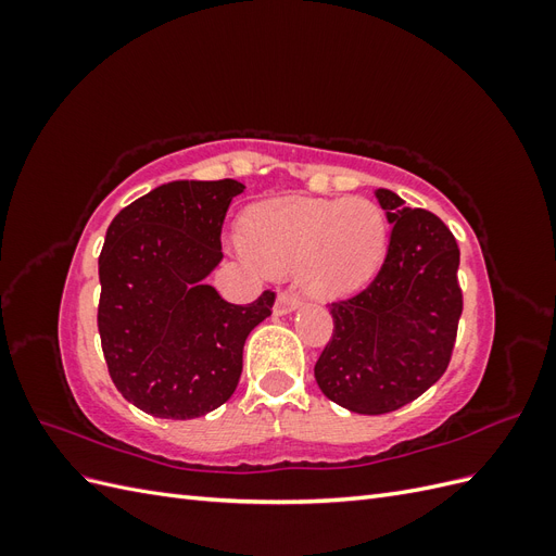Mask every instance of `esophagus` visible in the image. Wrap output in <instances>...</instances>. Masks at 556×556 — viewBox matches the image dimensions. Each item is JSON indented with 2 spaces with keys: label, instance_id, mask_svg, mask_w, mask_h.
<instances>
[{
  "label": "esophagus",
  "instance_id": "obj_1",
  "mask_svg": "<svg viewBox=\"0 0 556 556\" xmlns=\"http://www.w3.org/2000/svg\"><path fill=\"white\" fill-rule=\"evenodd\" d=\"M301 304V296L294 292V290H280L278 296H276V315H288L292 311H296Z\"/></svg>",
  "mask_w": 556,
  "mask_h": 556
}]
</instances>
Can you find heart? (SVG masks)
Returning a JSON list of instances; mask_svg holds the SVG:
<instances>
[{"label": "heart", "instance_id": "1", "mask_svg": "<svg viewBox=\"0 0 556 556\" xmlns=\"http://www.w3.org/2000/svg\"><path fill=\"white\" fill-rule=\"evenodd\" d=\"M250 257L266 271L299 268L313 294L362 290L384 257L387 220L371 199H274L252 206L241 225Z\"/></svg>", "mask_w": 556, "mask_h": 556}]
</instances>
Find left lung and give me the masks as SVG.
<instances>
[{"mask_svg":"<svg viewBox=\"0 0 556 556\" xmlns=\"http://www.w3.org/2000/svg\"><path fill=\"white\" fill-rule=\"evenodd\" d=\"M392 223L390 248L359 294L333 301V333L315 364L327 399L384 415L425 394L452 357L464 308L459 245L439 215L376 192Z\"/></svg>","mask_w":556,"mask_h":556,"instance_id":"left-lung-1","label":"left lung"}]
</instances>
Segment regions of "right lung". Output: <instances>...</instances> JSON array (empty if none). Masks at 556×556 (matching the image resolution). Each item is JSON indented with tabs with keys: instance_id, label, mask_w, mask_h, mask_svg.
<instances>
[{
	"instance_id": "add662e5",
	"label": "right lung",
	"mask_w": 556,
	"mask_h": 556,
	"mask_svg": "<svg viewBox=\"0 0 556 556\" xmlns=\"http://www.w3.org/2000/svg\"><path fill=\"white\" fill-rule=\"evenodd\" d=\"M239 180H174L131 201L99 255L97 327L113 384L162 419L201 417L233 394L248 333L276 292L229 304L204 278L223 260V223Z\"/></svg>"
}]
</instances>
